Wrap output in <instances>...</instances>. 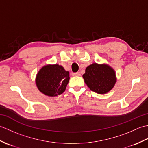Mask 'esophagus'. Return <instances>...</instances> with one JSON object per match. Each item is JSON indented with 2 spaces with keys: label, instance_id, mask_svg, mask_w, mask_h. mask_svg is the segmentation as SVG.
Returning a JSON list of instances; mask_svg holds the SVG:
<instances>
[{
  "label": "esophagus",
  "instance_id": "obj_1",
  "mask_svg": "<svg viewBox=\"0 0 148 148\" xmlns=\"http://www.w3.org/2000/svg\"><path fill=\"white\" fill-rule=\"evenodd\" d=\"M80 73L79 72H75V73H72V76H80Z\"/></svg>",
  "mask_w": 148,
  "mask_h": 148
}]
</instances>
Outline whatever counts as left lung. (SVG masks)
Instances as JSON below:
<instances>
[{"mask_svg":"<svg viewBox=\"0 0 148 148\" xmlns=\"http://www.w3.org/2000/svg\"><path fill=\"white\" fill-rule=\"evenodd\" d=\"M83 77L88 87L99 94H106L110 92L117 80L114 69L107 64L97 63L88 66Z\"/></svg>","mask_w":148,"mask_h":148,"instance_id":"1","label":"left lung"}]
</instances>
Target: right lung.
<instances>
[{
	"label": "right lung",
	"instance_id": "add662e5",
	"mask_svg": "<svg viewBox=\"0 0 148 148\" xmlns=\"http://www.w3.org/2000/svg\"><path fill=\"white\" fill-rule=\"evenodd\" d=\"M70 79L69 72L58 64H48L37 72L36 84L42 93L49 97H55L63 93Z\"/></svg>",
	"mask_w": 148,
	"mask_h": 148
}]
</instances>
